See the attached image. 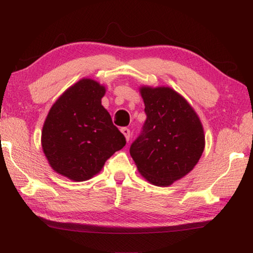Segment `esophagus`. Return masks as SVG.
I'll return each mask as SVG.
<instances>
[{"instance_id": "obj_1", "label": "esophagus", "mask_w": 253, "mask_h": 253, "mask_svg": "<svg viewBox=\"0 0 253 253\" xmlns=\"http://www.w3.org/2000/svg\"><path fill=\"white\" fill-rule=\"evenodd\" d=\"M121 132L124 134V137L127 141L130 140V129H127V127H121Z\"/></svg>"}]
</instances>
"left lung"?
<instances>
[{
	"instance_id": "left-lung-1",
	"label": "left lung",
	"mask_w": 253,
	"mask_h": 253,
	"mask_svg": "<svg viewBox=\"0 0 253 253\" xmlns=\"http://www.w3.org/2000/svg\"><path fill=\"white\" fill-rule=\"evenodd\" d=\"M146 121L130 146L140 173L156 186H169L193 170L204 149L200 119L170 87H141Z\"/></svg>"
}]
</instances>
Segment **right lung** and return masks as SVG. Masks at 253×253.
I'll return each instance as SVG.
<instances>
[{
	"mask_svg": "<svg viewBox=\"0 0 253 253\" xmlns=\"http://www.w3.org/2000/svg\"><path fill=\"white\" fill-rule=\"evenodd\" d=\"M105 87L84 79L66 90L51 107L42 130V147L50 166L74 181L98 173L126 144L102 107Z\"/></svg>",
	"mask_w": 253,
	"mask_h": 253,
	"instance_id": "add662e5",
	"label": "right lung"
}]
</instances>
